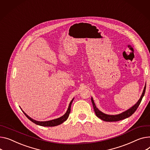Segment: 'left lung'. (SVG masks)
<instances>
[{
  "label": "left lung",
  "instance_id": "obj_1",
  "mask_svg": "<svg viewBox=\"0 0 150 150\" xmlns=\"http://www.w3.org/2000/svg\"><path fill=\"white\" fill-rule=\"evenodd\" d=\"M145 89H146V84L145 86L144 87L143 92L142 93V95L140 98V99H139L138 101L131 108H129V109H128L127 110L120 113L118 115H107L105 113H104L103 112H101L96 107V106L95 105V104L94 103V101L93 99V98L92 97L91 98V101L93 104V109L96 115V116L99 118H100L101 120L106 121V122H115V121H121L122 120V119H124L125 118H127L128 117H129L130 116H132L137 110V107H139V104H140L142 99L145 95Z\"/></svg>",
  "mask_w": 150,
  "mask_h": 150
}]
</instances>
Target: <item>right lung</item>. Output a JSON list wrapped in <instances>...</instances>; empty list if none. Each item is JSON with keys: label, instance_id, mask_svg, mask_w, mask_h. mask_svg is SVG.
<instances>
[{"label": "right lung", "instance_id": "obj_1", "mask_svg": "<svg viewBox=\"0 0 150 150\" xmlns=\"http://www.w3.org/2000/svg\"><path fill=\"white\" fill-rule=\"evenodd\" d=\"M74 98H73L72 99V101H71V103H70V104L69 105V107H68V108L67 110V111H66V112L65 113V114L64 115H63L62 116L59 117L58 118H57V119H52V120L47 121H38L34 120V119H32L31 117H29L28 115H26L22 110V109L21 107H20V108H21V110H22V112L24 113L25 116L29 119L30 121H32L34 124H35L37 125H40V126H43V127H54V126H57V125L62 124V123H63L64 121H66L67 120V119L68 118L70 113H71V105H72V102L74 101Z\"/></svg>", "mask_w": 150, "mask_h": 150}]
</instances>
